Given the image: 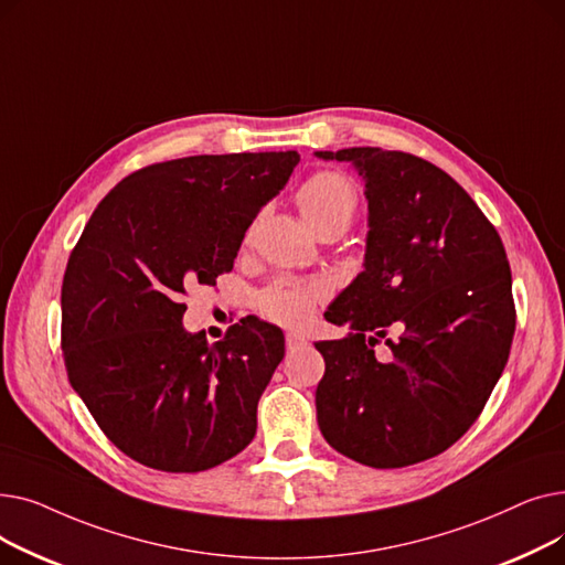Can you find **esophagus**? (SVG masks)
<instances>
[{"instance_id":"esophagus-1","label":"esophagus","mask_w":565,"mask_h":565,"mask_svg":"<svg viewBox=\"0 0 565 565\" xmlns=\"http://www.w3.org/2000/svg\"><path fill=\"white\" fill-rule=\"evenodd\" d=\"M307 343V337L300 332H286V348L295 350V348H302Z\"/></svg>"}]
</instances>
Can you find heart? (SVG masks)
<instances>
[{
	"mask_svg": "<svg viewBox=\"0 0 565 565\" xmlns=\"http://www.w3.org/2000/svg\"><path fill=\"white\" fill-rule=\"evenodd\" d=\"M302 220L316 235L332 228H348L358 213V192L345 175L320 171L311 175L298 192ZM324 300V286L318 281H277L258 295V309L275 322L298 328Z\"/></svg>",
	"mask_w": 565,
	"mask_h": 565,
	"instance_id": "heart-1",
	"label": "heart"
}]
</instances>
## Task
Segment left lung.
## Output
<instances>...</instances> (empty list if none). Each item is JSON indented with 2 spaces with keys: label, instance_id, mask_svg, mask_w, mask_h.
<instances>
[{
  "label": "left lung",
  "instance_id": "obj_1",
  "mask_svg": "<svg viewBox=\"0 0 565 565\" xmlns=\"http://www.w3.org/2000/svg\"><path fill=\"white\" fill-rule=\"evenodd\" d=\"M316 158L350 162L369 201L364 270L324 311L350 332L316 343L320 433L375 469L428 460L479 419L509 362L507 249L454 178L417 156L360 146Z\"/></svg>",
  "mask_w": 565,
  "mask_h": 565
}]
</instances>
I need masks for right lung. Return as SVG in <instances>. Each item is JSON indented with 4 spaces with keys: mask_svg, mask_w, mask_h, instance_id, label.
<instances>
[{
    "mask_svg": "<svg viewBox=\"0 0 565 565\" xmlns=\"http://www.w3.org/2000/svg\"><path fill=\"white\" fill-rule=\"evenodd\" d=\"M298 162V151L158 162L124 178L84 226L62 286L64 362L132 460L192 473L254 439L284 332L249 316L211 345L183 328V298L233 270L245 231Z\"/></svg>",
    "mask_w": 565,
    "mask_h": 565,
    "instance_id": "obj_1",
    "label": "right lung"
}]
</instances>
